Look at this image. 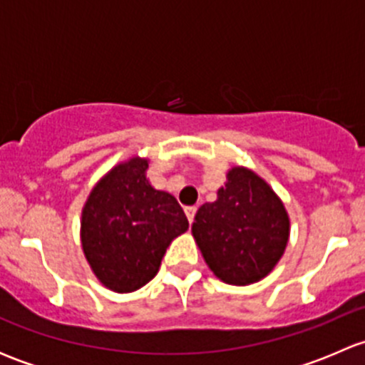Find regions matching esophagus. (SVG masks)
Masks as SVG:
<instances>
[{
    "instance_id": "esophagus-1",
    "label": "esophagus",
    "mask_w": 365,
    "mask_h": 365,
    "mask_svg": "<svg viewBox=\"0 0 365 365\" xmlns=\"http://www.w3.org/2000/svg\"><path fill=\"white\" fill-rule=\"evenodd\" d=\"M196 206H187L185 208V215H187V219H189V222L192 224L194 222V215H196Z\"/></svg>"
}]
</instances>
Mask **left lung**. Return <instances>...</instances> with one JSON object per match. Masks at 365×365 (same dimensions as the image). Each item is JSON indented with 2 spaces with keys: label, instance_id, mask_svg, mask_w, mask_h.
I'll use <instances>...</instances> for the list:
<instances>
[{
  "label": "left lung",
  "instance_id": "obj_1",
  "mask_svg": "<svg viewBox=\"0 0 365 365\" xmlns=\"http://www.w3.org/2000/svg\"><path fill=\"white\" fill-rule=\"evenodd\" d=\"M192 235L220 281L245 286L267 277L281 259L289 217L263 178L247 168H233L217 201L197 210Z\"/></svg>",
  "mask_w": 365,
  "mask_h": 365
}]
</instances>
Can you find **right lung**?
<instances>
[{
    "instance_id": "obj_1",
    "label": "right lung",
    "mask_w": 365,
    "mask_h": 365,
    "mask_svg": "<svg viewBox=\"0 0 365 365\" xmlns=\"http://www.w3.org/2000/svg\"><path fill=\"white\" fill-rule=\"evenodd\" d=\"M148 160L114 165L93 187L81 220V244L106 288L130 293L157 275L165 249L189 227L178 201L146 180Z\"/></svg>"
}]
</instances>
